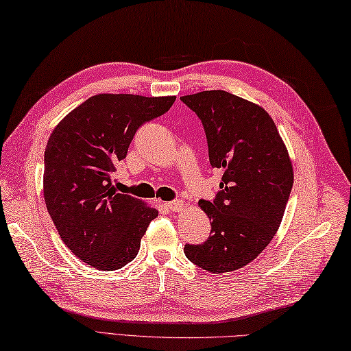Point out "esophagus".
Listing matches in <instances>:
<instances>
[{
    "mask_svg": "<svg viewBox=\"0 0 351 351\" xmlns=\"http://www.w3.org/2000/svg\"><path fill=\"white\" fill-rule=\"evenodd\" d=\"M166 208L171 213H180L184 208L182 200H170V202L166 204Z\"/></svg>",
    "mask_w": 351,
    "mask_h": 351,
    "instance_id": "obj_1",
    "label": "esophagus"
}]
</instances>
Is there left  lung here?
<instances>
[{
    "instance_id": "left-lung-1",
    "label": "left lung",
    "mask_w": 351,
    "mask_h": 351,
    "mask_svg": "<svg viewBox=\"0 0 351 351\" xmlns=\"http://www.w3.org/2000/svg\"><path fill=\"white\" fill-rule=\"evenodd\" d=\"M181 101L204 125L211 166L223 170L213 202L199 200L211 220V237L185 244L184 253L206 271H234L273 240L293 189V166L273 119L256 104L225 90Z\"/></svg>"
}]
</instances>
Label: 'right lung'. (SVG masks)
Here are the masks:
<instances>
[{
	"instance_id": "right-lung-1",
	"label": "right lung",
	"mask_w": 351,
	"mask_h": 351,
	"mask_svg": "<svg viewBox=\"0 0 351 351\" xmlns=\"http://www.w3.org/2000/svg\"><path fill=\"white\" fill-rule=\"evenodd\" d=\"M175 99L96 95L52 131L43 160L45 204L63 243L87 265L113 271L137 256L158 211L117 193L111 173L140 126L167 113Z\"/></svg>"
}]
</instances>
